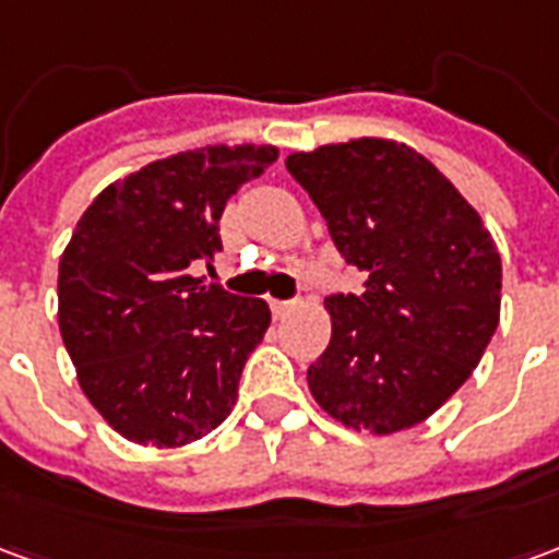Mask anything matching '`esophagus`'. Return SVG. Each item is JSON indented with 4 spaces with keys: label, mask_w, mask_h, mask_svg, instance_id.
I'll return each mask as SVG.
<instances>
[{
    "label": "esophagus",
    "mask_w": 559,
    "mask_h": 559,
    "mask_svg": "<svg viewBox=\"0 0 559 559\" xmlns=\"http://www.w3.org/2000/svg\"><path fill=\"white\" fill-rule=\"evenodd\" d=\"M296 305H299L296 299H269V308H272V314H275V317L290 314Z\"/></svg>",
    "instance_id": "esophagus-1"
}]
</instances>
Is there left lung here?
Segmentation results:
<instances>
[{
    "instance_id": "left-lung-1",
    "label": "left lung",
    "mask_w": 559,
    "mask_h": 559,
    "mask_svg": "<svg viewBox=\"0 0 559 559\" xmlns=\"http://www.w3.org/2000/svg\"><path fill=\"white\" fill-rule=\"evenodd\" d=\"M287 170L365 278L359 293L326 296L332 341L308 368L311 395L356 431L419 425L473 374L500 323L491 233L431 160L395 140L293 152Z\"/></svg>"
}]
</instances>
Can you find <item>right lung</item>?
I'll list each match as a JSON object with an SVG mask.
<instances>
[{
	"label": "right lung",
	"instance_id": "add662e5",
	"mask_svg": "<svg viewBox=\"0 0 559 559\" xmlns=\"http://www.w3.org/2000/svg\"><path fill=\"white\" fill-rule=\"evenodd\" d=\"M275 146H206L104 188L59 260V329L92 407L143 445L206 437L236 404L269 305L206 275L218 221Z\"/></svg>",
	"mask_w": 559,
	"mask_h": 559
}]
</instances>
